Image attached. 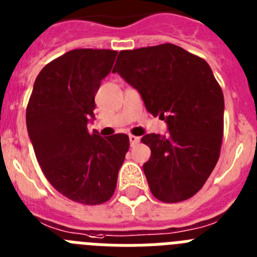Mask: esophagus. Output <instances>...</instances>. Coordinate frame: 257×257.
Segmentation results:
<instances>
[{"label": "esophagus", "instance_id": "34e87169", "mask_svg": "<svg viewBox=\"0 0 257 257\" xmlns=\"http://www.w3.org/2000/svg\"><path fill=\"white\" fill-rule=\"evenodd\" d=\"M129 142H131V146H135L140 142V137H136V136H129Z\"/></svg>", "mask_w": 257, "mask_h": 257}]
</instances>
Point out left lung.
<instances>
[{"label":"left lung","instance_id":"left-lung-1","mask_svg":"<svg viewBox=\"0 0 257 257\" xmlns=\"http://www.w3.org/2000/svg\"><path fill=\"white\" fill-rule=\"evenodd\" d=\"M113 73L141 94L146 110L166 120L168 135L150 133L145 176L156 199L186 200L206 184L220 156L224 94L204 59L173 44L121 50Z\"/></svg>","mask_w":257,"mask_h":257}]
</instances>
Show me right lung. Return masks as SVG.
I'll use <instances>...</instances> for the list:
<instances>
[{
  "instance_id": "right-lung-1",
  "label": "right lung",
  "mask_w": 257,
  "mask_h": 257,
  "mask_svg": "<svg viewBox=\"0 0 257 257\" xmlns=\"http://www.w3.org/2000/svg\"><path fill=\"white\" fill-rule=\"evenodd\" d=\"M117 51L76 49L46 64L27 106V129L36 158L55 190L94 206L113 195L129 137L89 133L95 93L110 73Z\"/></svg>"
}]
</instances>
